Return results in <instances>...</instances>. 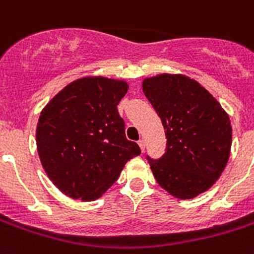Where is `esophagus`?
Here are the masks:
<instances>
[{"mask_svg":"<svg viewBox=\"0 0 254 254\" xmlns=\"http://www.w3.org/2000/svg\"><path fill=\"white\" fill-rule=\"evenodd\" d=\"M138 145H139V147H141V151L143 152L145 151V141H143V139H139V141H138Z\"/></svg>","mask_w":254,"mask_h":254,"instance_id":"esophagus-1","label":"esophagus"}]
</instances>
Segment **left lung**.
<instances>
[{"instance_id":"obj_1","label":"left lung","mask_w":254,"mask_h":254,"mask_svg":"<svg viewBox=\"0 0 254 254\" xmlns=\"http://www.w3.org/2000/svg\"><path fill=\"white\" fill-rule=\"evenodd\" d=\"M166 130L160 159L147 160L156 183L179 199L213 187L227 166L232 127L218 100L183 74H159L142 83Z\"/></svg>"}]
</instances>
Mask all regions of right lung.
<instances>
[{
	"label": "right lung",
	"instance_id": "right-lung-1",
	"mask_svg": "<svg viewBox=\"0 0 254 254\" xmlns=\"http://www.w3.org/2000/svg\"><path fill=\"white\" fill-rule=\"evenodd\" d=\"M127 87L124 80L80 78L41 111L39 158L53 184L70 198H99L127 160L141 154L139 146L125 137V123L117 111Z\"/></svg>",
	"mask_w": 254,
	"mask_h": 254
}]
</instances>
